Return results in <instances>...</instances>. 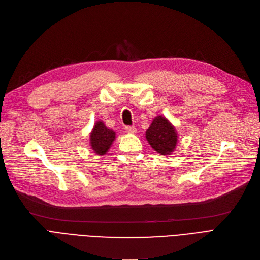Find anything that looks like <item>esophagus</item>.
Wrapping results in <instances>:
<instances>
[{"mask_svg":"<svg viewBox=\"0 0 260 260\" xmlns=\"http://www.w3.org/2000/svg\"><path fill=\"white\" fill-rule=\"evenodd\" d=\"M125 131H126V133H128V134H136V132H137L134 126H126V127H125Z\"/></svg>","mask_w":260,"mask_h":260,"instance_id":"34e87169","label":"esophagus"}]
</instances>
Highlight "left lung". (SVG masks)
I'll return each instance as SVG.
<instances>
[{
    "instance_id": "left-lung-1",
    "label": "left lung",
    "mask_w": 260,
    "mask_h": 260,
    "mask_svg": "<svg viewBox=\"0 0 260 260\" xmlns=\"http://www.w3.org/2000/svg\"><path fill=\"white\" fill-rule=\"evenodd\" d=\"M145 138L159 155L169 156L177 148L178 133L165 116H157L146 129Z\"/></svg>"
}]
</instances>
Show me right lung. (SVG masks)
Here are the masks:
<instances>
[{
    "label": "right lung",
    "instance_id": "1",
    "mask_svg": "<svg viewBox=\"0 0 260 260\" xmlns=\"http://www.w3.org/2000/svg\"><path fill=\"white\" fill-rule=\"evenodd\" d=\"M115 139L116 133L113 129L107 128L102 121H97L89 135L90 148L95 155L103 156L111 148Z\"/></svg>",
    "mask_w": 260,
    "mask_h": 260
}]
</instances>
